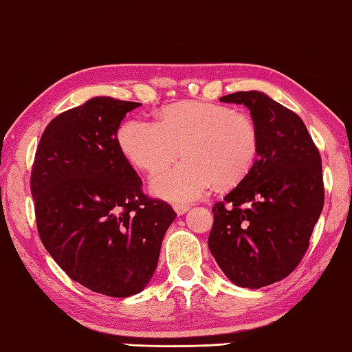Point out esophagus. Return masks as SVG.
Segmentation results:
<instances>
[{"instance_id":"34e87169","label":"esophagus","mask_w":352,"mask_h":352,"mask_svg":"<svg viewBox=\"0 0 352 352\" xmlns=\"http://www.w3.org/2000/svg\"><path fill=\"white\" fill-rule=\"evenodd\" d=\"M173 208H175V211H176V213H177L179 216L185 214V213H187V211L190 210V207H188L187 204H175Z\"/></svg>"}]
</instances>
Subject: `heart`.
Wrapping results in <instances>:
<instances>
[{"label":"heart","instance_id":"heart-1","mask_svg":"<svg viewBox=\"0 0 352 352\" xmlns=\"http://www.w3.org/2000/svg\"><path fill=\"white\" fill-rule=\"evenodd\" d=\"M124 156L147 173L185 161L151 181V190L170 201H193L211 184L231 187L247 176L258 155L254 119L221 104L181 101L165 107L157 121L130 119L119 129Z\"/></svg>","mask_w":352,"mask_h":352}]
</instances>
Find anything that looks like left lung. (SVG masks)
I'll return each mask as SVG.
<instances>
[{
	"label": "left lung",
	"mask_w": 352,
	"mask_h": 352,
	"mask_svg": "<svg viewBox=\"0 0 352 352\" xmlns=\"http://www.w3.org/2000/svg\"><path fill=\"white\" fill-rule=\"evenodd\" d=\"M258 129L250 173L216 202L208 248L228 279L262 288L289 276L309 247L323 208L322 157L299 115L262 91H236Z\"/></svg>",
	"instance_id": "obj_1"
}]
</instances>
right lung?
Wrapping results in <instances>:
<instances>
[{"instance_id": "add662e5", "label": "right lung", "mask_w": 352, "mask_h": 352, "mask_svg": "<svg viewBox=\"0 0 352 352\" xmlns=\"http://www.w3.org/2000/svg\"><path fill=\"white\" fill-rule=\"evenodd\" d=\"M139 102L96 96L52 119L30 176L36 227L72 280L110 297L138 294L176 213L142 191L118 129Z\"/></svg>"}]
</instances>
